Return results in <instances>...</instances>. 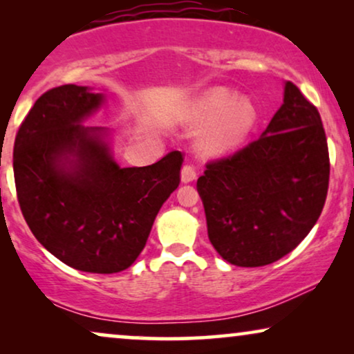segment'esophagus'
Wrapping results in <instances>:
<instances>
[{"mask_svg": "<svg viewBox=\"0 0 354 354\" xmlns=\"http://www.w3.org/2000/svg\"><path fill=\"white\" fill-rule=\"evenodd\" d=\"M195 178H196L195 166H192V164H185V166L182 167V182L188 183V182L195 180Z\"/></svg>", "mask_w": 354, "mask_h": 354, "instance_id": "34e87169", "label": "esophagus"}]
</instances>
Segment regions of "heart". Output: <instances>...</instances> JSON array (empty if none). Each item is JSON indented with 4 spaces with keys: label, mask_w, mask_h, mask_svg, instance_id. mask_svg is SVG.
<instances>
[{
    "label": "heart",
    "mask_w": 354,
    "mask_h": 354,
    "mask_svg": "<svg viewBox=\"0 0 354 354\" xmlns=\"http://www.w3.org/2000/svg\"><path fill=\"white\" fill-rule=\"evenodd\" d=\"M188 119L196 124L214 122L201 142L203 153L214 156L235 148L253 132L256 109L246 98L239 100L227 90H212L192 106Z\"/></svg>",
    "instance_id": "obj_1"
}]
</instances>
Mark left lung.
<instances>
[{"label": "left lung", "mask_w": 354, "mask_h": 354, "mask_svg": "<svg viewBox=\"0 0 354 354\" xmlns=\"http://www.w3.org/2000/svg\"><path fill=\"white\" fill-rule=\"evenodd\" d=\"M330 159L321 114L292 82L259 138L211 159L196 187L207 236L241 268L275 263L297 248L321 216Z\"/></svg>", "instance_id": "1"}]
</instances>
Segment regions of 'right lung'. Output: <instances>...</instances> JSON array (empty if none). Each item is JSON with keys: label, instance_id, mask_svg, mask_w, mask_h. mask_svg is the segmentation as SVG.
I'll use <instances>...</instances> for the list:
<instances>
[{"label": "right lung", "instance_id": "obj_1", "mask_svg": "<svg viewBox=\"0 0 354 354\" xmlns=\"http://www.w3.org/2000/svg\"><path fill=\"white\" fill-rule=\"evenodd\" d=\"M101 101V93L72 84L45 91L17 130L12 166L35 239L71 268L113 274L142 253L162 203L180 183L183 154L120 169L104 129L80 124Z\"/></svg>", "mask_w": 354, "mask_h": 354}]
</instances>
